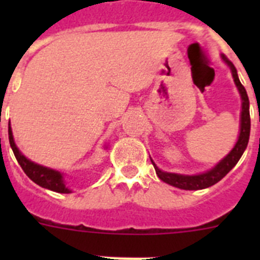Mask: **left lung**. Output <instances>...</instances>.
<instances>
[{
    "mask_svg": "<svg viewBox=\"0 0 260 260\" xmlns=\"http://www.w3.org/2000/svg\"><path fill=\"white\" fill-rule=\"evenodd\" d=\"M222 61L231 68L232 75H233L234 83L237 86L238 91H240L241 99H242V110H241V125H240V135H238V141L236 146L233 147V150L222 158L221 161L217 162L212 169L204 172L201 174H195V176H186V174H177V173H168V172L160 171L156 167L155 162L152 161L153 167L157 177L165 183L178 187L182 190H202L206 187L215 185L219 182L221 178H224L229 172L234 168V165L237 164L238 160L242 156L243 151L246 150L247 143H249L250 137V112H249V98H247L246 89L241 84L240 79H238L237 70L234 68V65L229 61L225 56H221Z\"/></svg>",
    "mask_w": 260,
    "mask_h": 260,
    "instance_id": "obj_1",
    "label": "left lung"
}]
</instances>
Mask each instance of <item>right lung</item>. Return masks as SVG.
<instances>
[{"label": "right lung", "instance_id": "1", "mask_svg": "<svg viewBox=\"0 0 260 260\" xmlns=\"http://www.w3.org/2000/svg\"><path fill=\"white\" fill-rule=\"evenodd\" d=\"M9 142H10L11 150H13L14 155L17 157L19 165L22 167L24 173L34 182L38 183L41 187H44V189L61 192V194H69V192H71V190L66 187L65 181H63V174L61 172L54 171V169H50V168L43 167V165H39L36 162L31 161V160H28L26 156L18 150L17 144L14 142L13 132H11L10 126H9Z\"/></svg>", "mask_w": 260, "mask_h": 260}]
</instances>
